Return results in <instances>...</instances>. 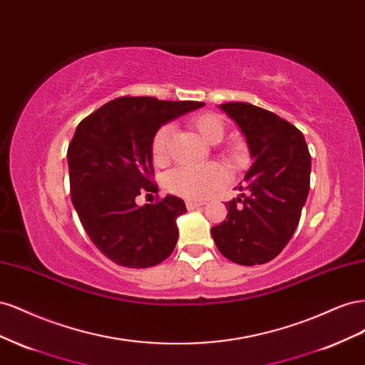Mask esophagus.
<instances>
[{
    "label": "esophagus",
    "mask_w": 365,
    "mask_h": 365,
    "mask_svg": "<svg viewBox=\"0 0 365 365\" xmlns=\"http://www.w3.org/2000/svg\"><path fill=\"white\" fill-rule=\"evenodd\" d=\"M185 205H187V208H189V210H193V208H197V207L204 205V202H200V201H187Z\"/></svg>",
    "instance_id": "esophagus-1"
}]
</instances>
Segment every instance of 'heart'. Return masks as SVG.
Segmentation results:
<instances>
[{
  "label": "heart",
  "mask_w": 365,
  "mask_h": 365,
  "mask_svg": "<svg viewBox=\"0 0 365 365\" xmlns=\"http://www.w3.org/2000/svg\"><path fill=\"white\" fill-rule=\"evenodd\" d=\"M190 123L208 145H217L224 138V121L213 113L197 114L192 118ZM170 132V125H163L152 137L150 153L157 164H164L169 158ZM225 181L227 175L217 164L181 165V168L168 172L164 178V185L170 193L182 196L185 200H202L213 190L222 187Z\"/></svg>",
  "instance_id": "heart-1"
}]
</instances>
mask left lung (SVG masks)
Here are the masks:
<instances>
[{"label": "left lung", "mask_w": 365, "mask_h": 365, "mask_svg": "<svg viewBox=\"0 0 365 365\" xmlns=\"http://www.w3.org/2000/svg\"><path fill=\"white\" fill-rule=\"evenodd\" d=\"M245 135L254 160L227 220L212 228L217 250L237 264H262L291 240L311 185V155L300 130L251 103L219 105Z\"/></svg>", "instance_id": "8db88e82"}]
</instances>
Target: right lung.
<instances>
[{
  "label": "right lung",
  "mask_w": 365,
  "mask_h": 365,
  "mask_svg": "<svg viewBox=\"0 0 365 365\" xmlns=\"http://www.w3.org/2000/svg\"><path fill=\"white\" fill-rule=\"evenodd\" d=\"M202 102L155 97H118L85 117L68 146L71 201L97 250L126 268L155 267L178 240L176 217L187 212L181 197L168 195L137 205L153 184L150 141L157 129Z\"/></svg>",
  "instance_id": "obj_1"
}]
</instances>
